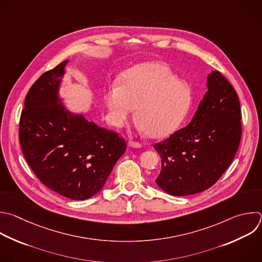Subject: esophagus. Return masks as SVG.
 <instances>
[{"label": "esophagus", "instance_id": "obj_1", "mask_svg": "<svg viewBox=\"0 0 262 262\" xmlns=\"http://www.w3.org/2000/svg\"><path fill=\"white\" fill-rule=\"evenodd\" d=\"M127 145L132 148H141L142 147V144L139 142H136V141H128Z\"/></svg>", "mask_w": 262, "mask_h": 262}]
</instances>
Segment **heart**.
<instances>
[{
	"label": "heart",
	"mask_w": 262,
	"mask_h": 262,
	"mask_svg": "<svg viewBox=\"0 0 262 262\" xmlns=\"http://www.w3.org/2000/svg\"><path fill=\"white\" fill-rule=\"evenodd\" d=\"M104 98L114 126H122L137 107L136 126L152 138L170 134L187 115L192 103L188 84L177 80L172 70L160 62L128 69L119 84L108 87Z\"/></svg>",
	"instance_id": "1"
}]
</instances>
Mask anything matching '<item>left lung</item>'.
<instances>
[{
	"instance_id": "1",
	"label": "left lung",
	"mask_w": 262,
	"mask_h": 262,
	"mask_svg": "<svg viewBox=\"0 0 262 262\" xmlns=\"http://www.w3.org/2000/svg\"><path fill=\"white\" fill-rule=\"evenodd\" d=\"M207 87L188 125L154 145L161 158L156 184L170 195H190L210 188L237 151L242 136L237 95L217 71L209 74Z\"/></svg>"
}]
</instances>
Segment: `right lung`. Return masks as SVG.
I'll return each mask as SVG.
<instances>
[{
  "mask_svg": "<svg viewBox=\"0 0 262 262\" xmlns=\"http://www.w3.org/2000/svg\"><path fill=\"white\" fill-rule=\"evenodd\" d=\"M64 60L30 89L19 122L24 155L38 179L56 193L87 200L105 185L126 144L117 133L99 127L66 109L58 97Z\"/></svg>",
  "mask_w": 262,
  "mask_h": 262,
  "instance_id": "obj_1",
  "label": "right lung"
}]
</instances>
